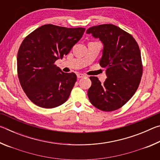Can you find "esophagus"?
I'll use <instances>...</instances> for the list:
<instances>
[{"mask_svg":"<svg viewBox=\"0 0 160 160\" xmlns=\"http://www.w3.org/2000/svg\"><path fill=\"white\" fill-rule=\"evenodd\" d=\"M77 77H78V78H82L85 77V75L82 74V73H78L77 74Z\"/></svg>","mask_w":160,"mask_h":160,"instance_id":"obj_1","label":"esophagus"}]
</instances>
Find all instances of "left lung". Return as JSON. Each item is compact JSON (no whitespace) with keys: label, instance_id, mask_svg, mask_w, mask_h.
Wrapping results in <instances>:
<instances>
[{"label":"left lung","instance_id":"1","mask_svg":"<svg viewBox=\"0 0 160 160\" xmlns=\"http://www.w3.org/2000/svg\"><path fill=\"white\" fill-rule=\"evenodd\" d=\"M104 44L99 65L106 69L104 83L91 76L88 92L91 104L104 112L122 107L138 88L142 75L138 44L128 32L112 24L93 26L87 30Z\"/></svg>","mask_w":160,"mask_h":160}]
</instances>
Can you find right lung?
Here are the masks:
<instances>
[{
	"label": "right lung",
	"mask_w": 160,
	"mask_h": 160,
	"mask_svg": "<svg viewBox=\"0 0 160 160\" xmlns=\"http://www.w3.org/2000/svg\"><path fill=\"white\" fill-rule=\"evenodd\" d=\"M85 28L48 24L28 35L17 57L18 75L28 98L40 107L52 109L66 102L77 80L74 72H63L55 65L82 38Z\"/></svg>",
	"instance_id": "obj_1"
}]
</instances>
